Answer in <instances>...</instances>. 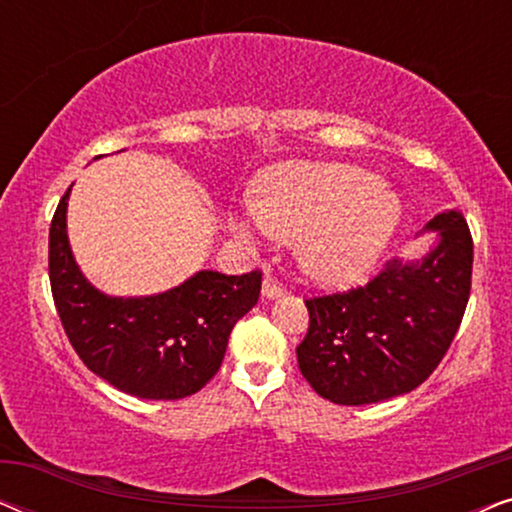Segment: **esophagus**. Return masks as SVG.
<instances>
[{
	"label": "esophagus",
	"instance_id": "obj_1",
	"mask_svg": "<svg viewBox=\"0 0 512 512\" xmlns=\"http://www.w3.org/2000/svg\"><path fill=\"white\" fill-rule=\"evenodd\" d=\"M282 293H284V286L279 284L277 279L268 272V275L263 277V296L265 298H277V296H282Z\"/></svg>",
	"mask_w": 512,
	"mask_h": 512
}]
</instances>
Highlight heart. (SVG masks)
Here are the masks:
<instances>
[{"label": "heart", "instance_id": "heart-1", "mask_svg": "<svg viewBox=\"0 0 512 512\" xmlns=\"http://www.w3.org/2000/svg\"><path fill=\"white\" fill-rule=\"evenodd\" d=\"M401 219V202L373 174L342 163L284 167L258 202L233 219L242 240L275 235L296 240L298 263L324 284L366 275Z\"/></svg>", "mask_w": 512, "mask_h": 512}]
</instances>
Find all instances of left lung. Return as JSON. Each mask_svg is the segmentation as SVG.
Segmentation results:
<instances>
[{"mask_svg":"<svg viewBox=\"0 0 512 512\" xmlns=\"http://www.w3.org/2000/svg\"><path fill=\"white\" fill-rule=\"evenodd\" d=\"M438 244L422 261L394 258L368 284L305 300L310 326L298 368L321 398L366 405L417 389L450 349L464 319L473 237L461 212L426 223Z\"/></svg>","mask_w":512,"mask_h":512,"instance_id":"8db88e82","label":"left lung"}]
</instances>
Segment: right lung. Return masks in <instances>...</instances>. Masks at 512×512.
I'll return each mask as SVG.
<instances>
[{"instance_id": "right-lung-1", "label": "right lung", "mask_w": 512, "mask_h": 512, "mask_svg": "<svg viewBox=\"0 0 512 512\" xmlns=\"http://www.w3.org/2000/svg\"><path fill=\"white\" fill-rule=\"evenodd\" d=\"M62 195L48 233V277L55 310L74 352L116 389L149 401L200 391L221 368L233 326L258 303L261 270H200L177 289L146 298H111L76 265Z\"/></svg>"}]
</instances>
